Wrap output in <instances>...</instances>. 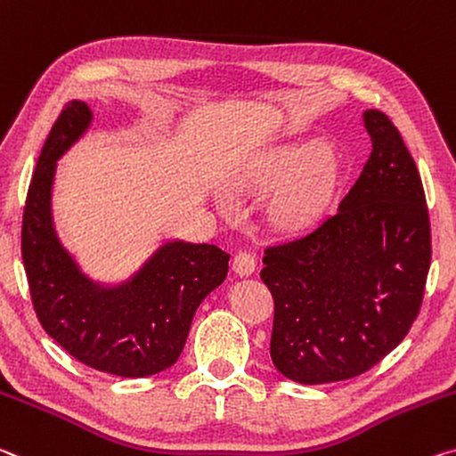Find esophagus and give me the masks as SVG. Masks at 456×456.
Segmentation results:
<instances>
[{
	"label": "esophagus",
	"instance_id": "esophagus-1",
	"mask_svg": "<svg viewBox=\"0 0 456 456\" xmlns=\"http://www.w3.org/2000/svg\"><path fill=\"white\" fill-rule=\"evenodd\" d=\"M233 272L237 276H251L256 272V257L249 251H240L233 259Z\"/></svg>",
	"mask_w": 456,
	"mask_h": 456
}]
</instances>
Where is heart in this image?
Returning <instances> with one entry per match:
<instances>
[{"instance_id": "obj_1", "label": "heart", "mask_w": 456, "mask_h": 456, "mask_svg": "<svg viewBox=\"0 0 456 456\" xmlns=\"http://www.w3.org/2000/svg\"><path fill=\"white\" fill-rule=\"evenodd\" d=\"M335 176L337 166L329 158V148L322 143H310L273 162L265 178L276 186L294 184L300 177L305 179L292 186L278 202V215L281 219L286 223H302L313 219L327 205L335 186Z\"/></svg>"}]
</instances>
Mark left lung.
<instances>
[{"label": "left lung", "instance_id": "8db88e82", "mask_svg": "<svg viewBox=\"0 0 456 456\" xmlns=\"http://www.w3.org/2000/svg\"><path fill=\"white\" fill-rule=\"evenodd\" d=\"M371 156L337 211L265 249L270 355L284 378L330 384L371 370L408 335L430 267V221L414 158L367 110Z\"/></svg>", "mask_w": 456, "mask_h": 456}]
</instances>
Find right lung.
<instances>
[{"instance_id":"add662e5","label":"right lung","mask_w":456,"mask_h":456,"mask_svg":"<svg viewBox=\"0 0 456 456\" xmlns=\"http://www.w3.org/2000/svg\"><path fill=\"white\" fill-rule=\"evenodd\" d=\"M91 119L86 103L70 101L50 129L26 197L21 259L36 316L64 351L97 371L148 378L176 363L200 302L227 278L229 254L168 241L124 284L86 278L56 237L53 183L56 160Z\"/></svg>"}]
</instances>
